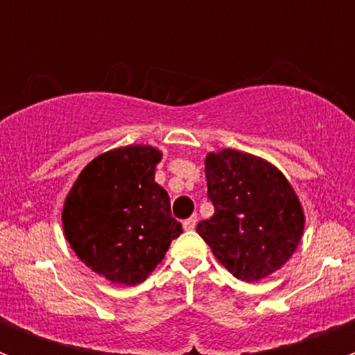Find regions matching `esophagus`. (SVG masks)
Instances as JSON below:
<instances>
[{
  "label": "esophagus",
  "mask_w": 355,
  "mask_h": 355,
  "mask_svg": "<svg viewBox=\"0 0 355 355\" xmlns=\"http://www.w3.org/2000/svg\"><path fill=\"white\" fill-rule=\"evenodd\" d=\"M196 225H197V216L196 215H192L190 218H187V220L183 222L184 231H193V229H196Z\"/></svg>",
  "instance_id": "34e87169"
}]
</instances>
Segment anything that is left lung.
I'll return each instance as SVG.
<instances>
[{
  "mask_svg": "<svg viewBox=\"0 0 355 355\" xmlns=\"http://www.w3.org/2000/svg\"><path fill=\"white\" fill-rule=\"evenodd\" d=\"M211 218L197 233L236 279L254 283L279 270L299 245L304 211L291 184L258 156L222 149L206 156Z\"/></svg>",
  "mask_w": 355,
  "mask_h": 355,
  "instance_id": "1",
  "label": "left lung"
}]
</instances>
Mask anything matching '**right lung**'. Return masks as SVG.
Returning <instances> with one entry per match:
<instances>
[{
  "label": "right lung",
  "instance_id": "1",
  "mask_svg": "<svg viewBox=\"0 0 355 355\" xmlns=\"http://www.w3.org/2000/svg\"><path fill=\"white\" fill-rule=\"evenodd\" d=\"M162 153L128 146L94 158L65 199L62 222L72 250L108 281L133 286L165 258L183 227L155 181Z\"/></svg>",
  "mask_w": 355,
  "mask_h": 355
}]
</instances>
